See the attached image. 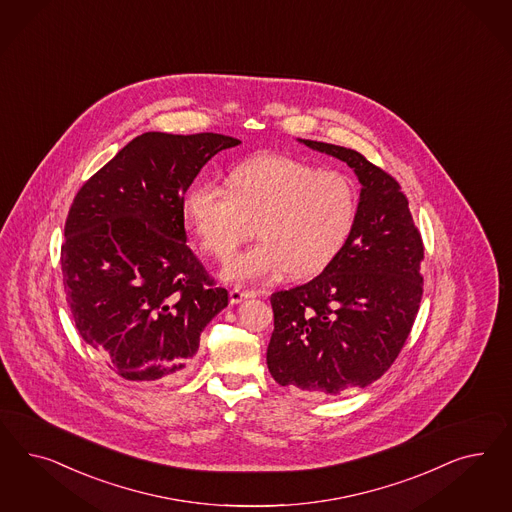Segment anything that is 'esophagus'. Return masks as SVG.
Returning <instances> with one entry per match:
<instances>
[{
  "instance_id": "obj_1",
  "label": "esophagus",
  "mask_w": 512,
  "mask_h": 512,
  "mask_svg": "<svg viewBox=\"0 0 512 512\" xmlns=\"http://www.w3.org/2000/svg\"><path fill=\"white\" fill-rule=\"evenodd\" d=\"M258 296V292H254V290H241V288H233L230 292V301L231 305H237V303H241L243 299H250V297Z\"/></svg>"
}]
</instances>
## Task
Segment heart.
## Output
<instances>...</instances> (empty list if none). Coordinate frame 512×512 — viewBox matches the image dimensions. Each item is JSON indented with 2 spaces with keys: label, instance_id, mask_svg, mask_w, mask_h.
Instances as JSON below:
<instances>
[{
  "label": "heart",
  "instance_id": "obj_1",
  "mask_svg": "<svg viewBox=\"0 0 512 512\" xmlns=\"http://www.w3.org/2000/svg\"><path fill=\"white\" fill-rule=\"evenodd\" d=\"M182 213L199 248L228 260L254 224L260 239L222 269L230 282L294 279L322 273L343 252L358 216V192L337 169L282 154H264L231 169L228 190L215 182L192 186Z\"/></svg>",
  "mask_w": 512,
  "mask_h": 512
}]
</instances>
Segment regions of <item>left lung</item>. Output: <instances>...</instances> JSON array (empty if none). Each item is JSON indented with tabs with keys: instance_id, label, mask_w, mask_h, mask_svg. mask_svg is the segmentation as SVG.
Here are the masks:
<instances>
[{
	"instance_id": "left-lung-1",
	"label": "left lung",
	"mask_w": 512,
	"mask_h": 512,
	"mask_svg": "<svg viewBox=\"0 0 512 512\" xmlns=\"http://www.w3.org/2000/svg\"><path fill=\"white\" fill-rule=\"evenodd\" d=\"M354 169L358 216L318 277L275 292L267 367L303 396H337L380 379L405 345L422 299L424 245L399 182L356 150L299 139Z\"/></svg>"
}]
</instances>
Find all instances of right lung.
Returning a JSON list of instances; mask_svg holds the SVG:
<instances>
[{
	"instance_id": "add662e5",
	"label": "right lung",
	"mask_w": 512,
	"mask_h": 512,
	"mask_svg": "<svg viewBox=\"0 0 512 512\" xmlns=\"http://www.w3.org/2000/svg\"><path fill=\"white\" fill-rule=\"evenodd\" d=\"M241 141L147 132L84 182L66 220L62 273L84 341L122 379L179 377L228 307L186 245L182 201L201 167Z\"/></svg>"
}]
</instances>
